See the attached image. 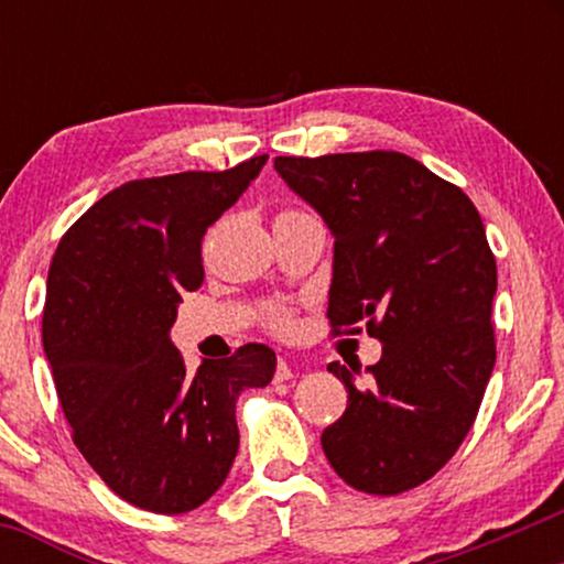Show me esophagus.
Instances as JSON below:
<instances>
[{"label": "esophagus", "mask_w": 564, "mask_h": 564, "mask_svg": "<svg viewBox=\"0 0 564 564\" xmlns=\"http://www.w3.org/2000/svg\"><path fill=\"white\" fill-rule=\"evenodd\" d=\"M292 377H295V372H292V367L288 365V361H284V359L276 361L274 382H288V380H292Z\"/></svg>", "instance_id": "esophagus-1"}]
</instances>
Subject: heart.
I'll list each match as a JSON object with an SVG mask.
<instances>
[{"label":"heart","mask_w":564,"mask_h":564,"mask_svg":"<svg viewBox=\"0 0 564 564\" xmlns=\"http://www.w3.org/2000/svg\"><path fill=\"white\" fill-rule=\"evenodd\" d=\"M290 215H305V213L284 210V213H280V218H290ZM264 321H267V326L274 330V334H292V328H295V315H292L290 307H284V305H269L264 311Z\"/></svg>","instance_id":"b5f03b06"}]
</instances>
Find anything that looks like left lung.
Masks as SVG:
<instances>
[{
	"mask_svg": "<svg viewBox=\"0 0 564 564\" xmlns=\"http://www.w3.org/2000/svg\"><path fill=\"white\" fill-rule=\"evenodd\" d=\"M276 174L334 234L328 321L334 336L382 341L357 367L328 365L349 392L323 431L336 475L372 496L434 477L473 429L496 367L498 288L480 213L465 192L398 151L276 156Z\"/></svg>",
	"mask_w": 564,
	"mask_h": 564,
	"instance_id": "obj_1",
	"label": "left lung"
}]
</instances>
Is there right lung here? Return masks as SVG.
<instances>
[{"label": "right lung", "mask_w": 564, "mask_h": 564, "mask_svg": "<svg viewBox=\"0 0 564 564\" xmlns=\"http://www.w3.org/2000/svg\"><path fill=\"white\" fill-rule=\"evenodd\" d=\"M267 159L126 182L53 253L43 349L61 408L91 469L143 511L187 513L226 482L238 452L236 400L274 377L264 344L189 372L169 338L182 295L205 280V230Z\"/></svg>", "instance_id": "obj_1"}]
</instances>
